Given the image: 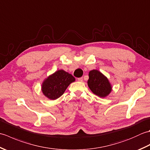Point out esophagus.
Listing matches in <instances>:
<instances>
[{
	"mask_svg": "<svg viewBox=\"0 0 150 150\" xmlns=\"http://www.w3.org/2000/svg\"><path fill=\"white\" fill-rule=\"evenodd\" d=\"M77 80H78V81H79V82H82V81H83V78H82V77L78 78Z\"/></svg>",
	"mask_w": 150,
	"mask_h": 150,
	"instance_id": "obj_1",
	"label": "esophagus"
}]
</instances>
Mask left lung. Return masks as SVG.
<instances>
[{
  "mask_svg": "<svg viewBox=\"0 0 150 150\" xmlns=\"http://www.w3.org/2000/svg\"><path fill=\"white\" fill-rule=\"evenodd\" d=\"M88 85L91 91L100 97H105L111 91L108 79L98 70H91L89 73Z\"/></svg>",
  "mask_w": 150,
  "mask_h": 150,
  "instance_id": "obj_1",
  "label": "left lung"
}]
</instances>
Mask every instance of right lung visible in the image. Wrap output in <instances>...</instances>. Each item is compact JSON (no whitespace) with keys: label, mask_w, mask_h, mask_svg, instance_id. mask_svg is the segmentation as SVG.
<instances>
[{"label":"right lung","mask_w":150,"mask_h":150,"mask_svg":"<svg viewBox=\"0 0 150 150\" xmlns=\"http://www.w3.org/2000/svg\"><path fill=\"white\" fill-rule=\"evenodd\" d=\"M75 80V79L71 74L60 69L44 81L42 91L50 99L55 100L63 95L68 86Z\"/></svg>","instance_id":"add662e5"}]
</instances>
